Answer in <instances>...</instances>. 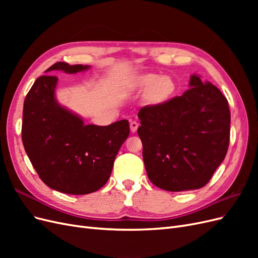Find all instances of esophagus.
Listing matches in <instances>:
<instances>
[{
    "instance_id": "obj_1",
    "label": "esophagus",
    "mask_w": 258,
    "mask_h": 258,
    "mask_svg": "<svg viewBox=\"0 0 258 258\" xmlns=\"http://www.w3.org/2000/svg\"><path fill=\"white\" fill-rule=\"evenodd\" d=\"M138 127H139V123L136 120L130 121V130L132 134H135V132L138 130Z\"/></svg>"
}]
</instances>
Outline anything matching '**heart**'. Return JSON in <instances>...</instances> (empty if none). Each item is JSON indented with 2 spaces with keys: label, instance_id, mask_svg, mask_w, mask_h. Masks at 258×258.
<instances>
[{
  "label": "heart",
  "instance_id": "b5f03b06",
  "mask_svg": "<svg viewBox=\"0 0 258 258\" xmlns=\"http://www.w3.org/2000/svg\"><path fill=\"white\" fill-rule=\"evenodd\" d=\"M136 86L141 89L150 87L145 93V100L152 104L163 102L175 90V84L170 76H158L151 73L139 76Z\"/></svg>",
  "mask_w": 258,
  "mask_h": 258
}]
</instances>
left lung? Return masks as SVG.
<instances>
[{
    "label": "left lung",
    "mask_w": 258,
    "mask_h": 258,
    "mask_svg": "<svg viewBox=\"0 0 258 258\" xmlns=\"http://www.w3.org/2000/svg\"><path fill=\"white\" fill-rule=\"evenodd\" d=\"M189 87L182 96L146 105L138 114L147 176L168 191L204 187L229 146L227 99L196 74L190 76Z\"/></svg>",
    "instance_id": "8db88e82"
}]
</instances>
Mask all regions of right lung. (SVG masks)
<instances>
[{"label":"right lung","instance_id":"obj_1","mask_svg":"<svg viewBox=\"0 0 258 258\" xmlns=\"http://www.w3.org/2000/svg\"><path fill=\"white\" fill-rule=\"evenodd\" d=\"M89 68L57 62L46 72L74 74ZM57 76H40L28 92L22 113L23 146L38 176L50 188L70 195L97 191L112 173L116 155L129 136V122L85 124L57 102Z\"/></svg>","mask_w":258,"mask_h":258}]
</instances>
